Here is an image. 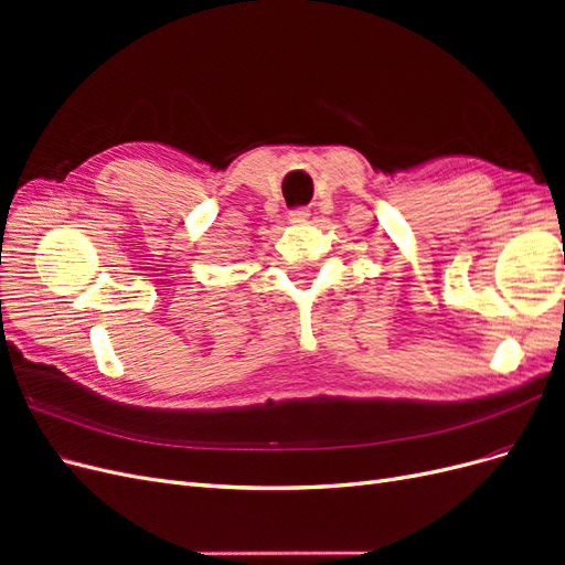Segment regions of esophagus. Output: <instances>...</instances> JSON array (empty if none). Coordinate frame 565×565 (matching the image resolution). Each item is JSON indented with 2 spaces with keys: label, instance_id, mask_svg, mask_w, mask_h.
I'll return each instance as SVG.
<instances>
[{
  "label": "esophagus",
  "instance_id": "34e87169",
  "mask_svg": "<svg viewBox=\"0 0 565 565\" xmlns=\"http://www.w3.org/2000/svg\"><path fill=\"white\" fill-rule=\"evenodd\" d=\"M306 218H309V210L306 207H297L289 212V221H306Z\"/></svg>",
  "mask_w": 565,
  "mask_h": 565
}]
</instances>
